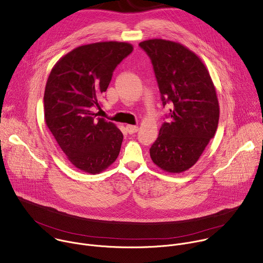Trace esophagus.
Returning a JSON list of instances; mask_svg holds the SVG:
<instances>
[{
    "mask_svg": "<svg viewBox=\"0 0 263 263\" xmlns=\"http://www.w3.org/2000/svg\"><path fill=\"white\" fill-rule=\"evenodd\" d=\"M126 130L128 131L129 134H133V133H136L138 131V127L137 126H133V125H127L126 126Z\"/></svg>",
    "mask_w": 263,
    "mask_h": 263,
    "instance_id": "34e87169",
    "label": "esophagus"
}]
</instances>
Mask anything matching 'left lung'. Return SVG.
Instances as JSON below:
<instances>
[{
  "label": "left lung",
  "instance_id": "obj_1",
  "mask_svg": "<svg viewBox=\"0 0 263 263\" xmlns=\"http://www.w3.org/2000/svg\"><path fill=\"white\" fill-rule=\"evenodd\" d=\"M139 47L152 60L163 106L173 103L149 155L162 171L180 174L197 163L216 132L215 86L202 59L182 44L153 39Z\"/></svg>",
  "mask_w": 263,
  "mask_h": 263
}]
</instances>
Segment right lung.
I'll use <instances>...</instances> for the list:
<instances>
[{
  "mask_svg": "<svg viewBox=\"0 0 263 263\" xmlns=\"http://www.w3.org/2000/svg\"><path fill=\"white\" fill-rule=\"evenodd\" d=\"M133 51L120 42L77 47L53 66L45 88L46 125L67 160L78 170L96 175L114 163L123 133L111 122L96 118L92 107L107 90L112 72Z\"/></svg>",
  "mask_w": 263,
  "mask_h": 263,
  "instance_id": "add662e5",
  "label": "right lung"
}]
</instances>
